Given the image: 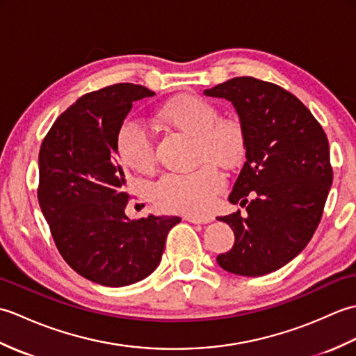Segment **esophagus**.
<instances>
[{
	"label": "esophagus",
	"instance_id": "34e87169",
	"mask_svg": "<svg viewBox=\"0 0 356 356\" xmlns=\"http://www.w3.org/2000/svg\"><path fill=\"white\" fill-rule=\"evenodd\" d=\"M185 220L194 225H203L213 222V217H197V216H185Z\"/></svg>",
	"mask_w": 356,
	"mask_h": 356
}]
</instances>
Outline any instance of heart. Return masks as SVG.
<instances>
[{"mask_svg": "<svg viewBox=\"0 0 356 356\" xmlns=\"http://www.w3.org/2000/svg\"><path fill=\"white\" fill-rule=\"evenodd\" d=\"M166 122L194 136L200 143V154L226 166L238 163L245 154V134L237 120L223 119L217 107L205 97L180 96L159 110ZM118 153L127 166L139 172L153 168L154 140L140 120H127L118 131ZM225 188L223 172L213 163L197 170L166 172L153 186L154 200L165 211L186 214H208L218 193Z\"/></svg>", "mask_w": 356, "mask_h": 356, "instance_id": "b5f03b06", "label": "heart"}]
</instances>
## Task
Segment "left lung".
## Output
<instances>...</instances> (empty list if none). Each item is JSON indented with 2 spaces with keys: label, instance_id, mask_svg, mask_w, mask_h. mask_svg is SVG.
<instances>
[{
  "label": "left lung",
  "instance_id": "left-lung-1",
  "mask_svg": "<svg viewBox=\"0 0 356 356\" xmlns=\"http://www.w3.org/2000/svg\"><path fill=\"white\" fill-rule=\"evenodd\" d=\"M203 93L232 104L246 151L229 202L248 205V216L217 217L236 236L217 263L231 274L266 275L303 251L321 220L334 179L326 133L298 97L272 82L240 76Z\"/></svg>",
  "mask_w": 356,
  "mask_h": 356
}]
</instances>
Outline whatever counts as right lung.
Masks as SVG:
<instances>
[{
    "label": "right lung",
    "instance_id": "obj_1",
    "mask_svg": "<svg viewBox=\"0 0 356 356\" xmlns=\"http://www.w3.org/2000/svg\"><path fill=\"white\" fill-rule=\"evenodd\" d=\"M154 96L138 84H115L70 105L42 140L38 200L56 248L90 282L122 287L147 278L162 260L172 216L130 220V195L118 161V131L133 102Z\"/></svg>",
    "mask_w": 356,
    "mask_h": 356
}]
</instances>
